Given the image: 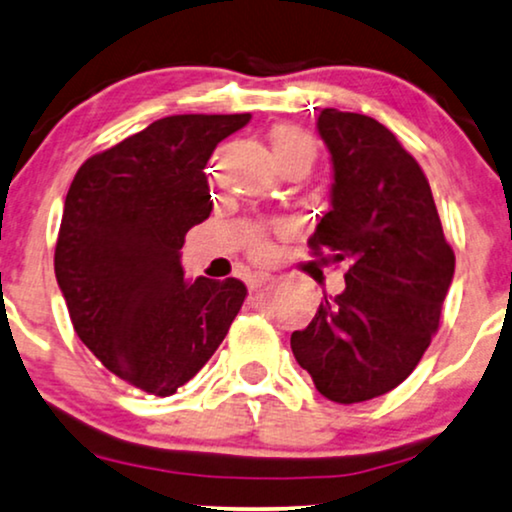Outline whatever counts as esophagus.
I'll list each match as a JSON object with an SVG mask.
<instances>
[{
	"mask_svg": "<svg viewBox=\"0 0 512 512\" xmlns=\"http://www.w3.org/2000/svg\"><path fill=\"white\" fill-rule=\"evenodd\" d=\"M277 277L275 275H270V273H254V275H249V289H261V287H266V285H270V282H275Z\"/></svg>",
	"mask_w": 512,
	"mask_h": 512,
	"instance_id": "1",
	"label": "esophagus"
}]
</instances>
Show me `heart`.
<instances>
[{
	"mask_svg": "<svg viewBox=\"0 0 512 512\" xmlns=\"http://www.w3.org/2000/svg\"><path fill=\"white\" fill-rule=\"evenodd\" d=\"M273 149L277 159H282V156H311L313 159V142L308 140V135H304V132L296 128H277L273 132ZM254 256L268 258L270 256L268 242L256 239Z\"/></svg>",
	"mask_w": 512,
	"mask_h": 512,
	"instance_id": "1",
	"label": "heart"
}]
</instances>
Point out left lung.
I'll list each match as a JSON object with an SVG mask.
<instances>
[{"label":"left lung","mask_w":512,"mask_h":512,"mask_svg":"<svg viewBox=\"0 0 512 512\" xmlns=\"http://www.w3.org/2000/svg\"><path fill=\"white\" fill-rule=\"evenodd\" d=\"M330 151V208L311 244L349 261L342 294L320 301L292 334L296 363L337 403L382 396L406 380L439 327L456 256L446 242L430 182L394 132L363 113L323 109Z\"/></svg>","instance_id":"8db88e82"}]
</instances>
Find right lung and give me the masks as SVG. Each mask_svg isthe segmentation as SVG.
<instances>
[{
	"label": "right lung",
	"instance_id": "obj_1",
	"mask_svg": "<svg viewBox=\"0 0 512 512\" xmlns=\"http://www.w3.org/2000/svg\"><path fill=\"white\" fill-rule=\"evenodd\" d=\"M251 113L154 121L82 163L56 239L54 273L73 327L104 368L170 396L204 368L244 304L246 287L185 280L182 244L213 201L206 163Z\"/></svg>",
	"mask_w": 512,
	"mask_h": 512
}]
</instances>
